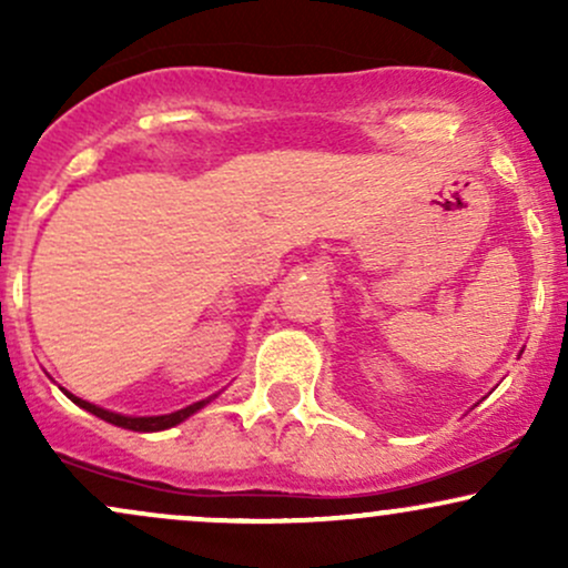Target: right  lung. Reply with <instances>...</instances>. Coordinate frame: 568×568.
<instances>
[{
	"mask_svg": "<svg viewBox=\"0 0 568 568\" xmlns=\"http://www.w3.org/2000/svg\"><path fill=\"white\" fill-rule=\"evenodd\" d=\"M67 395H69V393H67ZM69 397H71V400H74L80 408L90 410V414H95V416H101L103 422H112V425L125 427V429H135V433H158V429H168V427L179 425V422H184L186 416H192L194 410H200V408L207 403V400L194 403V406H186V408L175 410V414H165V416H122V414H112V410L98 408V406H93V403L82 400V397H74V395H69Z\"/></svg>",
	"mask_w": 568,
	"mask_h": 568,
	"instance_id": "right-lung-1",
	"label": "right lung"
}]
</instances>
